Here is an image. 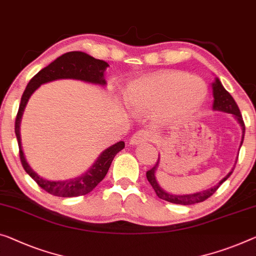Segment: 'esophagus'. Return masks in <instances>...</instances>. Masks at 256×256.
I'll list each match as a JSON object with an SVG mask.
<instances>
[{"mask_svg":"<svg viewBox=\"0 0 256 256\" xmlns=\"http://www.w3.org/2000/svg\"><path fill=\"white\" fill-rule=\"evenodd\" d=\"M152 137L153 136H152V134L150 132L138 130L132 136V138H130V140H129V143H130V145H140V144L145 143V142H148V140H151Z\"/></svg>","mask_w":256,"mask_h":256,"instance_id":"34e87169","label":"esophagus"}]
</instances>
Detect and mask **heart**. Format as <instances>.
<instances>
[{
	"label": "heart",
	"instance_id": "b5f03b06",
	"mask_svg": "<svg viewBox=\"0 0 256 256\" xmlns=\"http://www.w3.org/2000/svg\"><path fill=\"white\" fill-rule=\"evenodd\" d=\"M207 92V84L202 78L178 70H164L130 82L124 100L132 111L156 110V118L168 121L199 108L206 100Z\"/></svg>",
	"mask_w": 256,
	"mask_h": 256
}]
</instances>
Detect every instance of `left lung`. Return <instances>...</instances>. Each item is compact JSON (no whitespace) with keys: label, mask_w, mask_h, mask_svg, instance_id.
Returning <instances> with one entry per match:
<instances>
[{"label":"left lung","mask_w":256,"mask_h":256,"mask_svg":"<svg viewBox=\"0 0 256 256\" xmlns=\"http://www.w3.org/2000/svg\"><path fill=\"white\" fill-rule=\"evenodd\" d=\"M212 88H213V97H214L213 111L230 113V114H232L234 119L238 121V124H240L242 130V142H240V146H242V144L244 142V135H245V124H244L242 116L240 114V111H239L237 103L234 102L232 96H231L230 94L228 92L226 89H224L218 78H215V81L212 84ZM240 146H239V150H240ZM237 160H238V156H237ZM237 160H236V164H237ZM159 162H160V156L158 158L156 164H154V167L151 168L148 172H146V178L148 182H150V184L153 188V190L156 191V196H158L160 199H164V200H166V202H172V204H178V205H192V204L202 202H204V200H206L207 198H210V196L213 194L216 190H218L220 186H221L223 182H226V180L230 178V175L232 174L234 168V166L232 170H231L230 172H228V175L226 176V178H223L214 186L206 188V190L199 191V192H194V194H170V192H167L166 190H164V188L159 186L158 180H156V172L159 167Z\"/></svg>","instance_id":"8db88e82"}]
</instances>
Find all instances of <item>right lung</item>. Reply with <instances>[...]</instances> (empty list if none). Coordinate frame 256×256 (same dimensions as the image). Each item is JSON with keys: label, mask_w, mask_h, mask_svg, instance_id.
Segmentation results:
<instances>
[{"label": "right lung", "mask_w": 256, "mask_h": 256, "mask_svg": "<svg viewBox=\"0 0 256 256\" xmlns=\"http://www.w3.org/2000/svg\"><path fill=\"white\" fill-rule=\"evenodd\" d=\"M108 68V64L104 60H96V58L92 57L86 52H82V51H70V52L62 54L57 60L50 62L46 68H42L38 74H35L30 78L25 92L22 94L14 124V132L16 136H17L19 146V156H20V161L25 172L43 190L49 192L50 194L68 198V196H78L89 194L105 178V175L108 174V168L111 166L116 153L120 152L124 148V142L120 140L114 145H112V146L105 148L98 156V158L92 164V167L87 172H84V174L68 180H54L44 178L38 175L36 172L33 170V168L27 162L22 151L20 122L26 105L28 103L30 96L33 95L35 90L38 87L56 80L70 78V80H78L82 82H87V84L105 87L106 80L104 76Z\"/></svg>", "instance_id": "1"}]
</instances>
